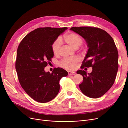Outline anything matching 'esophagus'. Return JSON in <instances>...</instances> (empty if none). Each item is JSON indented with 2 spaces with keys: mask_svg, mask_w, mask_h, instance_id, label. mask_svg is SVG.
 I'll return each mask as SVG.
<instances>
[{
  "mask_svg": "<svg viewBox=\"0 0 128 128\" xmlns=\"http://www.w3.org/2000/svg\"><path fill=\"white\" fill-rule=\"evenodd\" d=\"M76 74L75 72H73V71H68V75L69 76H72V75H74Z\"/></svg>",
  "mask_w": 128,
  "mask_h": 128,
  "instance_id": "1",
  "label": "esophagus"
}]
</instances>
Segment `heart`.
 <instances>
[{
  "mask_svg": "<svg viewBox=\"0 0 128 128\" xmlns=\"http://www.w3.org/2000/svg\"><path fill=\"white\" fill-rule=\"evenodd\" d=\"M63 40L66 44L74 49H78L83 42L80 35L72 32L65 34L63 36ZM61 41L62 40L59 39H56L52 44V50L54 55L58 54L60 52L61 46ZM80 61V58L79 57L66 58L60 61V66L66 69L74 70Z\"/></svg>",
  "mask_w": 128,
  "mask_h": 128,
  "instance_id": "obj_1",
  "label": "heart"
}]
</instances>
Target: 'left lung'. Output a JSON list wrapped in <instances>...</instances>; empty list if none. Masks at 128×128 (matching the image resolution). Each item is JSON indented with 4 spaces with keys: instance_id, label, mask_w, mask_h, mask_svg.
<instances>
[{
    "instance_id": "1",
    "label": "left lung",
    "mask_w": 128,
    "mask_h": 128,
    "mask_svg": "<svg viewBox=\"0 0 128 128\" xmlns=\"http://www.w3.org/2000/svg\"><path fill=\"white\" fill-rule=\"evenodd\" d=\"M70 29L83 37L89 48L82 66L92 68L90 74L84 70L76 72L84 78L80 89L90 98H99L114 84L118 70L119 55L114 40L99 28L73 27Z\"/></svg>"
}]
</instances>
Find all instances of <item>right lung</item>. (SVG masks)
<instances>
[{
	"instance_id": "add662e5",
	"label": "right lung",
	"mask_w": 128,
	"mask_h": 128,
	"mask_svg": "<svg viewBox=\"0 0 128 128\" xmlns=\"http://www.w3.org/2000/svg\"><path fill=\"white\" fill-rule=\"evenodd\" d=\"M67 29L38 28L26 36L18 46L15 67L19 83L26 92L39 102L54 99L59 91L60 79L68 75L61 68H54L52 74L44 71L54 57L52 44Z\"/></svg>"
}]
</instances>
